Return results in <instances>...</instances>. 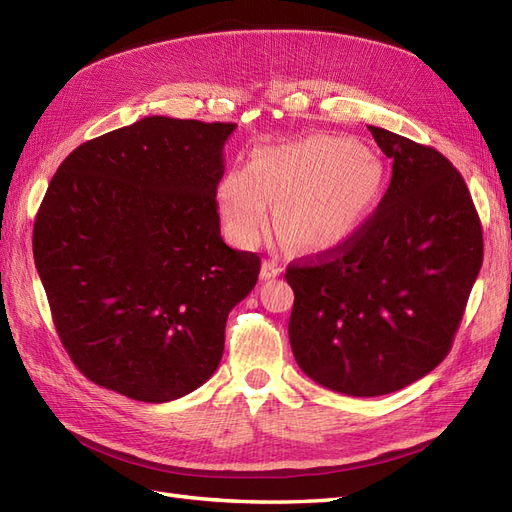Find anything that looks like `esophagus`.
Returning <instances> with one entry per match:
<instances>
[{"label": "esophagus", "mask_w": 512, "mask_h": 512, "mask_svg": "<svg viewBox=\"0 0 512 512\" xmlns=\"http://www.w3.org/2000/svg\"><path fill=\"white\" fill-rule=\"evenodd\" d=\"M282 273V267L277 265L275 260H265L262 262V280H271V277H275V275H280Z\"/></svg>", "instance_id": "esophagus-1"}]
</instances>
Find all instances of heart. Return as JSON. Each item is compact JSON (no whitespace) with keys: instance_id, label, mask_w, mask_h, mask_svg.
<instances>
[{"instance_id":"obj_1","label":"heart","mask_w":512,"mask_h":512,"mask_svg":"<svg viewBox=\"0 0 512 512\" xmlns=\"http://www.w3.org/2000/svg\"><path fill=\"white\" fill-rule=\"evenodd\" d=\"M384 166L359 141L316 134L256 153L232 170L218 200L230 237L252 247L271 226L292 250L318 254L348 241L378 203Z\"/></svg>"}]
</instances>
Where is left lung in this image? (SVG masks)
<instances>
[{"instance_id": "obj_1", "label": "left lung", "mask_w": 512, "mask_h": 512, "mask_svg": "<svg viewBox=\"0 0 512 512\" xmlns=\"http://www.w3.org/2000/svg\"><path fill=\"white\" fill-rule=\"evenodd\" d=\"M369 132L393 160L378 209L342 245L286 269L294 359L352 397L395 393L444 361L483 265V228L459 170L433 147Z\"/></svg>"}]
</instances>
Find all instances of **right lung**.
Returning a JSON list of instances; mask_svg holds the SVG:
<instances>
[{
    "instance_id": "add662e5",
    "label": "right lung",
    "mask_w": 512,
    "mask_h": 512,
    "mask_svg": "<svg viewBox=\"0 0 512 512\" xmlns=\"http://www.w3.org/2000/svg\"><path fill=\"white\" fill-rule=\"evenodd\" d=\"M235 128L145 117L76 147L53 175L34 260L61 344L98 386L164 404L218 369L230 309L260 273L220 235Z\"/></svg>"
}]
</instances>
